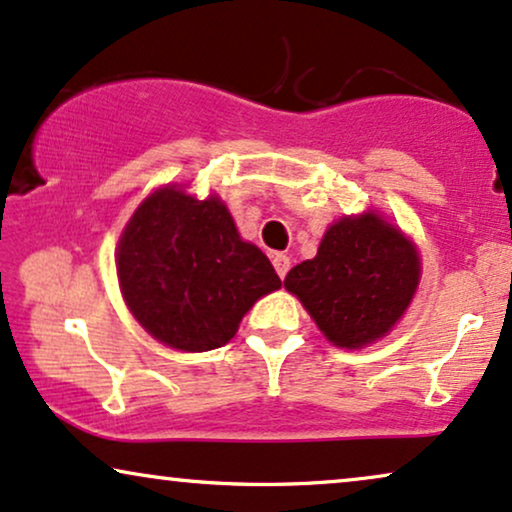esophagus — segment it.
<instances>
[{
  "instance_id": "obj_1",
  "label": "esophagus",
  "mask_w": 512,
  "mask_h": 512,
  "mask_svg": "<svg viewBox=\"0 0 512 512\" xmlns=\"http://www.w3.org/2000/svg\"><path fill=\"white\" fill-rule=\"evenodd\" d=\"M271 262H274V269H276V274H278V278H286V274H288V269H290V257L288 255H283V252H276L274 257H271Z\"/></svg>"
}]
</instances>
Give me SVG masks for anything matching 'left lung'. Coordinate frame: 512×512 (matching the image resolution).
<instances>
[{
    "label": "left lung",
    "instance_id": "obj_1",
    "mask_svg": "<svg viewBox=\"0 0 512 512\" xmlns=\"http://www.w3.org/2000/svg\"><path fill=\"white\" fill-rule=\"evenodd\" d=\"M418 281L416 245L371 210L328 226L314 260L290 269L283 286L297 295L326 340L361 349L392 331Z\"/></svg>",
    "mask_w": 512,
    "mask_h": 512
}]
</instances>
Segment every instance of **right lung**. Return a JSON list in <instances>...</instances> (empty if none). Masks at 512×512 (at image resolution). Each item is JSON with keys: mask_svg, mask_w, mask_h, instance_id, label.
Listing matches in <instances>:
<instances>
[{"mask_svg": "<svg viewBox=\"0 0 512 512\" xmlns=\"http://www.w3.org/2000/svg\"><path fill=\"white\" fill-rule=\"evenodd\" d=\"M115 264L134 319L181 352L226 345L252 304L281 288L269 257L238 236L222 200H198L177 186L139 205Z\"/></svg>", "mask_w": 512, "mask_h": 512, "instance_id": "1", "label": "right lung"}]
</instances>
